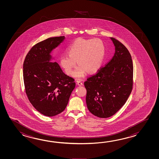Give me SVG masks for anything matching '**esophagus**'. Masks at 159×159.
Here are the masks:
<instances>
[{
    "mask_svg": "<svg viewBox=\"0 0 159 159\" xmlns=\"http://www.w3.org/2000/svg\"><path fill=\"white\" fill-rule=\"evenodd\" d=\"M77 84L78 86H82L83 85V82L81 81H77Z\"/></svg>",
    "mask_w": 159,
    "mask_h": 159,
    "instance_id": "1",
    "label": "esophagus"
}]
</instances>
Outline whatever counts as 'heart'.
<instances>
[{"mask_svg":"<svg viewBox=\"0 0 159 159\" xmlns=\"http://www.w3.org/2000/svg\"><path fill=\"white\" fill-rule=\"evenodd\" d=\"M68 54H63L60 57V64L65 73L70 75L75 65L79 64L73 73L76 78L84 77L87 71H97L103 61L105 46L99 39H84L78 38L66 48Z\"/></svg>","mask_w":159,"mask_h":159,"instance_id":"1","label":"heart"}]
</instances>
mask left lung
Returning <instances> with one entry per match:
<instances>
[{"instance_id":"obj_1","label":"left lung","mask_w":159,"mask_h":159,"mask_svg":"<svg viewBox=\"0 0 159 159\" xmlns=\"http://www.w3.org/2000/svg\"><path fill=\"white\" fill-rule=\"evenodd\" d=\"M115 52L111 60L84 82L88 110L95 116L106 118L125 104L132 91L133 63L123 44L113 37Z\"/></svg>"}]
</instances>
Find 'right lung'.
Segmentation results:
<instances>
[{"label": "right lung", "mask_w": 159, "mask_h": 159, "mask_svg": "<svg viewBox=\"0 0 159 159\" xmlns=\"http://www.w3.org/2000/svg\"><path fill=\"white\" fill-rule=\"evenodd\" d=\"M65 36L50 37L35 44L23 64V79L28 98L43 115L53 116L64 110L75 80L62 71L56 62H52L51 52L64 40Z\"/></svg>", "instance_id": "obj_1"}]
</instances>
